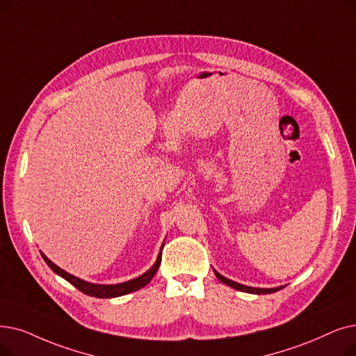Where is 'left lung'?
Segmentation results:
<instances>
[{"mask_svg":"<svg viewBox=\"0 0 356 356\" xmlns=\"http://www.w3.org/2000/svg\"><path fill=\"white\" fill-rule=\"evenodd\" d=\"M213 272H215V276L218 277V280L222 284H225V285H228L231 288H234V289L243 291V292H249V293H272V292H276V291H280V289L284 288V286H276V288H253V286H247V285H243V284H238V282H234V281L228 280V277L222 276L221 273H218L215 269H213Z\"/></svg>","mask_w":356,"mask_h":356,"instance_id":"1","label":"left lung"}]
</instances>
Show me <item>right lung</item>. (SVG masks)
<instances>
[{
	"label": "right lung",
	"instance_id": "1",
	"mask_svg": "<svg viewBox=\"0 0 356 356\" xmlns=\"http://www.w3.org/2000/svg\"><path fill=\"white\" fill-rule=\"evenodd\" d=\"M163 245H164V243H163ZM163 245H161V249H160V253H159V257L156 260V264L152 265V268L149 270H147L141 276L135 277V280H131L128 282H122V284H115V285H100V284H91V282L83 281V280H80V277H76V276L65 272L64 269H60L59 266H56L54 261L49 260L43 253H40V254H42L43 260L46 261V265H48L56 275H59L60 277H64L65 281L72 284L76 289H80L81 292H84L86 296L96 297V298H115V297L127 296V293H129V292L141 289V288H144L152 280L154 275H156V272L160 268V264H161Z\"/></svg>",
	"mask_w": 356,
	"mask_h": 356
}]
</instances>
